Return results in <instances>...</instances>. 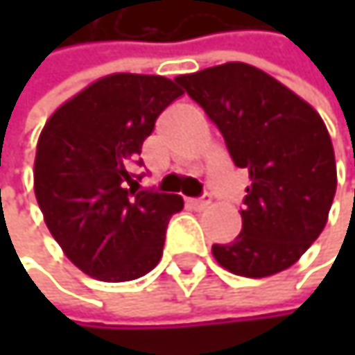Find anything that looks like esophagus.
<instances>
[{"label": "esophagus", "mask_w": 355, "mask_h": 355, "mask_svg": "<svg viewBox=\"0 0 355 355\" xmlns=\"http://www.w3.org/2000/svg\"><path fill=\"white\" fill-rule=\"evenodd\" d=\"M195 211H203V209H207L209 205H211V199L209 197H203V199H189L187 201Z\"/></svg>", "instance_id": "esophagus-1"}]
</instances>
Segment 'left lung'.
Wrapping results in <instances>:
<instances>
[{
  "instance_id": "obj_1",
  "label": "left lung",
  "mask_w": 355,
  "mask_h": 355,
  "mask_svg": "<svg viewBox=\"0 0 355 355\" xmlns=\"http://www.w3.org/2000/svg\"><path fill=\"white\" fill-rule=\"evenodd\" d=\"M222 131L250 184L243 230L214 259L234 275L269 277L292 267L322 232L337 189L335 152L320 114L259 67L230 61L177 76Z\"/></svg>"
}]
</instances>
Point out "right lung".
Instances as JSON below:
<instances>
[{
  "label": "right lung",
  "mask_w": 355,
  "mask_h": 355,
  "mask_svg": "<svg viewBox=\"0 0 355 355\" xmlns=\"http://www.w3.org/2000/svg\"><path fill=\"white\" fill-rule=\"evenodd\" d=\"M180 94L164 76L110 73L65 101L40 131L38 207L65 257L94 279L131 282L162 259L182 197L135 193L129 168L158 114Z\"/></svg>",
  "instance_id": "add662e5"
}]
</instances>
